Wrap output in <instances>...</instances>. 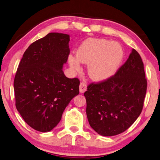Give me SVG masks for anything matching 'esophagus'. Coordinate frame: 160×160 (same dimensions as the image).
Returning <instances> with one entry per match:
<instances>
[{
	"mask_svg": "<svg viewBox=\"0 0 160 160\" xmlns=\"http://www.w3.org/2000/svg\"><path fill=\"white\" fill-rule=\"evenodd\" d=\"M87 90V85L86 83L82 81V82H81L80 83V86H79V91L81 93H83L86 91Z\"/></svg>",
	"mask_w": 160,
	"mask_h": 160,
	"instance_id": "esophagus-1",
	"label": "esophagus"
}]
</instances>
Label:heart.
I'll return each instance as SVG.
<instances>
[{
  "instance_id": "obj_1",
  "label": "heart",
  "mask_w": 160,
  "mask_h": 160,
  "mask_svg": "<svg viewBox=\"0 0 160 160\" xmlns=\"http://www.w3.org/2000/svg\"><path fill=\"white\" fill-rule=\"evenodd\" d=\"M122 57V50L118 44L104 39L90 38L77 51V58L69 57V63L74 70L81 69L79 61L90 64V77L95 81H102L114 73Z\"/></svg>"
}]
</instances>
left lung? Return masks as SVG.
Listing matches in <instances>:
<instances>
[{"mask_svg": "<svg viewBox=\"0 0 160 160\" xmlns=\"http://www.w3.org/2000/svg\"><path fill=\"white\" fill-rule=\"evenodd\" d=\"M147 88L144 63L133 49L115 74L88 86L84 96L90 127L103 136H116L129 129L142 112Z\"/></svg>", "mask_w": 160, "mask_h": 160, "instance_id": "obj_1", "label": "left lung"}]
</instances>
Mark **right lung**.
Listing matches in <instances>:
<instances>
[{
    "instance_id": "add662e5",
    "label": "right lung",
    "mask_w": 160,
    "mask_h": 160,
    "mask_svg": "<svg viewBox=\"0 0 160 160\" xmlns=\"http://www.w3.org/2000/svg\"><path fill=\"white\" fill-rule=\"evenodd\" d=\"M69 35L50 33L24 52L13 81L16 107L35 130L58 125L70 101L79 93L78 78L69 79L62 67L68 58Z\"/></svg>"
}]
</instances>
